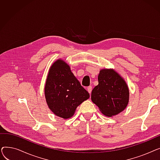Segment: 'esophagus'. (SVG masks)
<instances>
[{
  "label": "esophagus",
  "mask_w": 160,
  "mask_h": 160,
  "mask_svg": "<svg viewBox=\"0 0 160 160\" xmlns=\"http://www.w3.org/2000/svg\"><path fill=\"white\" fill-rule=\"evenodd\" d=\"M87 89H88V91L89 92V93L91 94V91H92V87L91 86H88Z\"/></svg>",
  "instance_id": "esophagus-1"
}]
</instances>
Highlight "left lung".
Returning a JSON list of instances; mask_svg holds the SVG:
<instances>
[{"mask_svg":"<svg viewBox=\"0 0 160 160\" xmlns=\"http://www.w3.org/2000/svg\"><path fill=\"white\" fill-rule=\"evenodd\" d=\"M98 84L91 92V100L101 112L112 117L127 106L129 90L125 81L112 69H102L98 77Z\"/></svg>","mask_w":160,"mask_h":160,"instance_id":"left-lung-1","label":"left lung"}]
</instances>
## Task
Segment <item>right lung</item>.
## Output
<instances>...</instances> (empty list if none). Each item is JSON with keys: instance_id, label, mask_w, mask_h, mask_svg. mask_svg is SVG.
I'll return each instance as SVG.
<instances>
[{"instance_id": "add662e5", "label": "right lung", "mask_w": 160, "mask_h": 160, "mask_svg": "<svg viewBox=\"0 0 160 160\" xmlns=\"http://www.w3.org/2000/svg\"><path fill=\"white\" fill-rule=\"evenodd\" d=\"M45 94L50 110L63 119L71 117L77 108L89 98V93L75 78L70 67L61 60L50 67Z\"/></svg>"}]
</instances>
